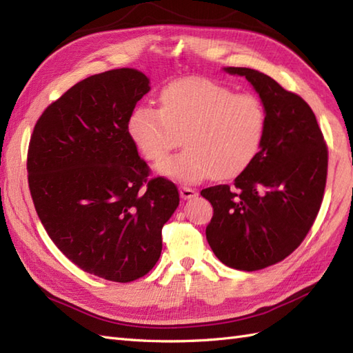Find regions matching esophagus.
I'll return each instance as SVG.
<instances>
[{"mask_svg": "<svg viewBox=\"0 0 353 353\" xmlns=\"http://www.w3.org/2000/svg\"><path fill=\"white\" fill-rule=\"evenodd\" d=\"M179 192H181V197L185 200L197 196V191L194 188H190V186H181V188H179Z\"/></svg>", "mask_w": 353, "mask_h": 353, "instance_id": "34e87169", "label": "esophagus"}]
</instances>
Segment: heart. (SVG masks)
<instances>
[{
    "label": "heart",
    "instance_id": "1",
    "mask_svg": "<svg viewBox=\"0 0 353 353\" xmlns=\"http://www.w3.org/2000/svg\"><path fill=\"white\" fill-rule=\"evenodd\" d=\"M133 144L150 162L163 159L179 145L186 148L157 165L162 174L197 182L211 174L226 181L241 174L261 152L267 110L254 94H235L205 77L176 80L161 91V109L141 103L127 124Z\"/></svg>",
    "mask_w": 353,
    "mask_h": 353
}]
</instances>
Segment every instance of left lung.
<instances>
[{
  "label": "left lung",
  "mask_w": 353,
  "mask_h": 353,
  "mask_svg": "<svg viewBox=\"0 0 353 353\" xmlns=\"http://www.w3.org/2000/svg\"><path fill=\"white\" fill-rule=\"evenodd\" d=\"M250 81L267 110L256 159L234 185L201 190L214 215L206 239L228 267L256 272L302 244L323 201L327 147L310 104L264 72L224 68Z\"/></svg>",
  "instance_id": "left-lung-1"
}]
</instances>
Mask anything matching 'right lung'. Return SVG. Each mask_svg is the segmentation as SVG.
<instances>
[{
    "mask_svg": "<svg viewBox=\"0 0 353 353\" xmlns=\"http://www.w3.org/2000/svg\"><path fill=\"white\" fill-rule=\"evenodd\" d=\"M148 83L132 68L81 80L43 110L30 138V194L48 236L77 267L112 282L154 267L179 206L177 186L148 179L127 130Z\"/></svg>",
    "mask_w": 353,
    "mask_h": 353,
    "instance_id": "add662e5",
    "label": "right lung"
}]
</instances>
